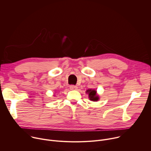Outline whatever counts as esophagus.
Wrapping results in <instances>:
<instances>
[{
  "instance_id": "1",
  "label": "esophagus",
  "mask_w": 151,
  "mask_h": 151,
  "mask_svg": "<svg viewBox=\"0 0 151 151\" xmlns=\"http://www.w3.org/2000/svg\"><path fill=\"white\" fill-rule=\"evenodd\" d=\"M70 88L71 90H77L78 88H77V86H76L75 85H71Z\"/></svg>"
}]
</instances>
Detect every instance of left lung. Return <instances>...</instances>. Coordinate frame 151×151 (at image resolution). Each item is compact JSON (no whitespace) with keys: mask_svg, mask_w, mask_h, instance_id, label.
<instances>
[{"mask_svg":"<svg viewBox=\"0 0 151 151\" xmlns=\"http://www.w3.org/2000/svg\"><path fill=\"white\" fill-rule=\"evenodd\" d=\"M88 95L89 99L92 101H98L99 99V95L97 93L96 90L95 89H89L86 91Z\"/></svg>","mask_w":151,"mask_h":151,"instance_id":"1","label":"left lung"}]
</instances>
